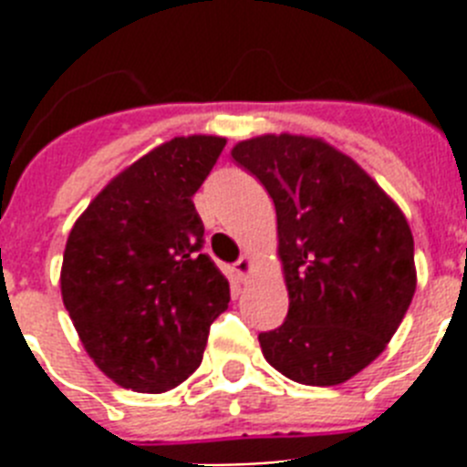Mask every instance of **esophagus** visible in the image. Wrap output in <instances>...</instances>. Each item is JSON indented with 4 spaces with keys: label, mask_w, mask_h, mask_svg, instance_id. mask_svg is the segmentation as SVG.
<instances>
[{
    "label": "esophagus",
    "mask_w": 467,
    "mask_h": 467,
    "mask_svg": "<svg viewBox=\"0 0 467 467\" xmlns=\"http://www.w3.org/2000/svg\"><path fill=\"white\" fill-rule=\"evenodd\" d=\"M250 269H253V259L247 257V254H243L241 259H238L236 264H234V271H236V275L241 280L247 278V274H250Z\"/></svg>",
    "instance_id": "1"
}]
</instances>
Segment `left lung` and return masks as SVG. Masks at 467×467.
<instances>
[{
	"label": "left lung",
	"instance_id": "8db88e82",
	"mask_svg": "<svg viewBox=\"0 0 467 467\" xmlns=\"http://www.w3.org/2000/svg\"><path fill=\"white\" fill-rule=\"evenodd\" d=\"M274 198L290 308L259 334L292 381L337 386L386 348L416 290L404 214L356 161L323 140L262 135L231 151Z\"/></svg>",
	"mask_w": 467,
	"mask_h": 467
}]
</instances>
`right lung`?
<instances>
[{
    "mask_svg": "<svg viewBox=\"0 0 467 467\" xmlns=\"http://www.w3.org/2000/svg\"><path fill=\"white\" fill-rule=\"evenodd\" d=\"M224 144L213 135L161 144L114 177L69 231L65 308L88 356L119 386H180L229 306V280L203 254L192 201Z\"/></svg>",
    "mask_w": 467,
    "mask_h": 467,
    "instance_id": "1",
    "label": "right lung"
}]
</instances>
